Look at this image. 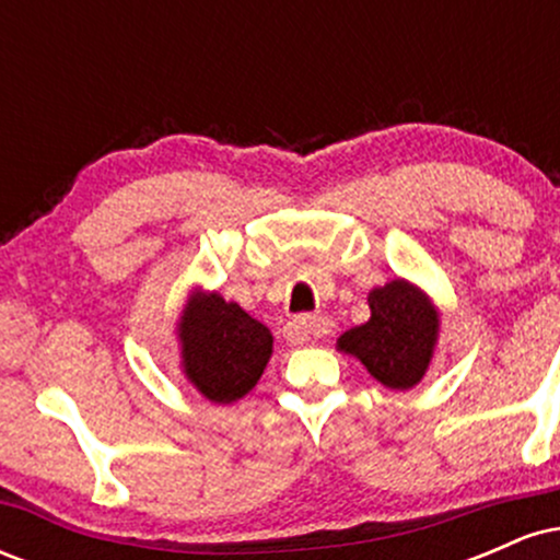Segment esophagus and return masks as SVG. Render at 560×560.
<instances>
[{
	"label": "esophagus",
	"instance_id": "esophagus-1",
	"mask_svg": "<svg viewBox=\"0 0 560 560\" xmlns=\"http://www.w3.org/2000/svg\"><path fill=\"white\" fill-rule=\"evenodd\" d=\"M331 318L326 316H300L294 320H289L287 329H284V337L289 342L294 345H302L307 342L311 337H326V334H331Z\"/></svg>",
	"mask_w": 560,
	"mask_h": 560
}]
</instances>
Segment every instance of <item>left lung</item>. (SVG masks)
<instances>
[{"instance_id": "1", "label": "left lung", "mask_w": 560, "mask_h": 560, "mask_svg": "<svg viewBox=\"0 0 560 560\" xmlns=\"http://www.w3.org/2000/svg\"><path fill=\"white\" fill-rule=\"evenodd\" d=\"M371 318L345 331L337 347L355 355L376 382L389 389H410L432 363L440 313L419 287L405 279L371 289Z\"/></svg>"}]
</instances>
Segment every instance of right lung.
<instances>
[{"label": "right lung", "instance_id": "1", "mask_svg": "<svg viewBox=\"0 0 560 560\" xmlns=\"http://www.w3.org/2000/svg\"><path fill=\"white\" fill-rule=\"evenodd\" d=\"M182 369L210 402L229 405L258 384L273 352L268 326L218 292H195L178 320Z\"/></svg>", "mask_w": 560, "mask_h": 560}]
</instances>
